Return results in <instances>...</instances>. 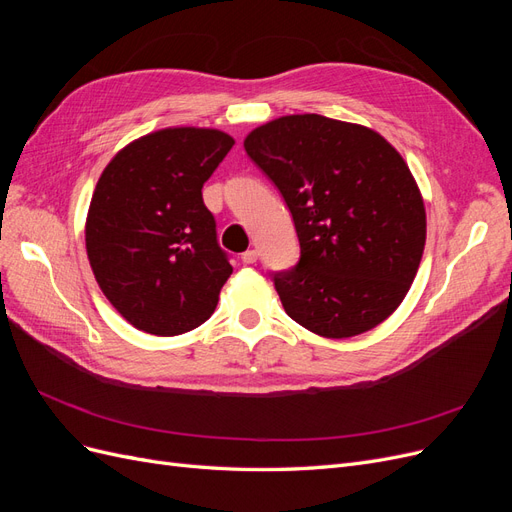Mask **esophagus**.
I'll use <instances>...</instances> for the list:
<instances>
[{"mask_svg": "<svg viewBox=\"0 0 512 512\" xmlns=\"http://www.w3.org/2000/svg\"><path fill=\"white\" fill-rule=\"evenodd\" d=\"M241 260L245 262V265H254V262L258 260V252L256 250H247L241 254Z\"/></svg>", "mask_w": 512, "mask_h": 512, "instance_id": "esophagus-1", "label": "esophagus"}]
</instances>
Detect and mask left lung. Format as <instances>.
I'll return each mask as SVG.
<instances>
[{
  "label": "left lung",
  "mask_w": 512,
  "mask_h": 512,
  "mask_svg": "<svg viewBox=\"0 0 512 512\" xmlns=\"http://www.w3.org/2000/svg\"><path fill=\"white\" fill-rule=\"evenodd\" d=\"M243 147L297 228L299 265L273 275L286 314L329 339L378 327L425 250V203L406 160L376 130L316 113L262 123Z\"/></svg>",
  "instance_id": "left-lung-1"
}]
</instances>
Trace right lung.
<instances>
[{
  "instance_id": "1",
  "label": "right lung",
  "mask_w": 512,
  "mask_h": 512,
  "mask_svg": "<svg viewBox=\"0 0 512 512\" xmlns=\"http://www.w3.org/2000/svg\"><path fill=\"white\" fill-rule=\"evenodd\" d=\"M235 138L164 128L115 153L91 196L85 247L104 297L134 329L173 337L200 327L232 273L203 185Z\"/></svg>"
}]
</instances>
